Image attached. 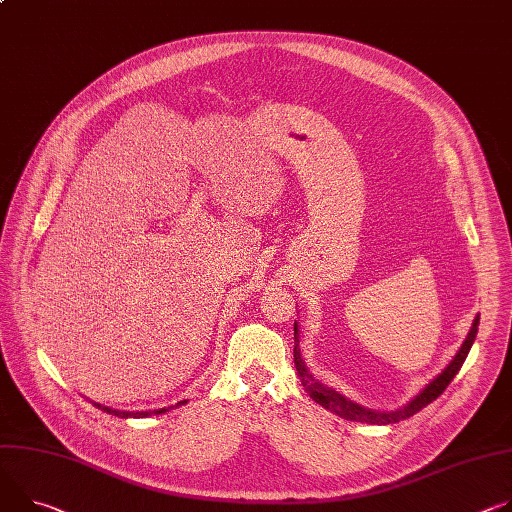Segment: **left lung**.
Wrapping results in <instances>:
<instances>
[{
  "label": "left lung",
  "instance_id": "obj_1",
  "mask_svg": "<svg viewBox=\"0 0 512 512\" xmlns=\"http://www.w3.org/2000/svg\"><path fill=\"white\" fill-rule=\"evenodd\" d=\"M478 324H480V316L474 318L472 322V329L466 337V341H463V345L459 347V351L455 353V357L449 361V365L441 371V374L429 382L421 392H418L406 406L402 408H396V410H371V408H365L357 402H351L349 398H345L343 394L335 392L333 388L324 386L322 382L314 380V376L308 371L304 359L300 357V335H298V322L294 324V363H296V371L300 376V382L304 386V390L310 394V398L314 402H318L320 406H324L327 410L339 414L341 418H347V421H355V423H369V425H390V423H400L404 421V418L416 414L421 408H425L427 404H431L433 400H437L445 388L451 384V380L457 376V371L461 369L463 361H466L474 341H476V335H478Z\"/></svg>",
  "mask_w": 512,
  "mask_h": 512
}]
</instances>
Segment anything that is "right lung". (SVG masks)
Returning <instances> with one entry per match:
<instances>
[{"label": "right lung", "mask_w": 512, "mask_h": 512, "mask_svg": "<svg viewBox=\"0 0 512 512\" xmlns=\"http://www.w3.org/2000/svg\"><path fill=\"white\" fill-rule=\"evenodd\" d=\"M181 404H185V400H181V402H177L175 406H181ZM94 406H98V408H102L104 412H108V414H114V416H120V418H130V416H134V418H143V416H149V414H161V412H167L169 408H173V406H169V408H159V410H149V412H128V410H114V408H108V406H102V404H98V402H94Z\"/></svg>", "instance_id": "1"}]
</instances>
